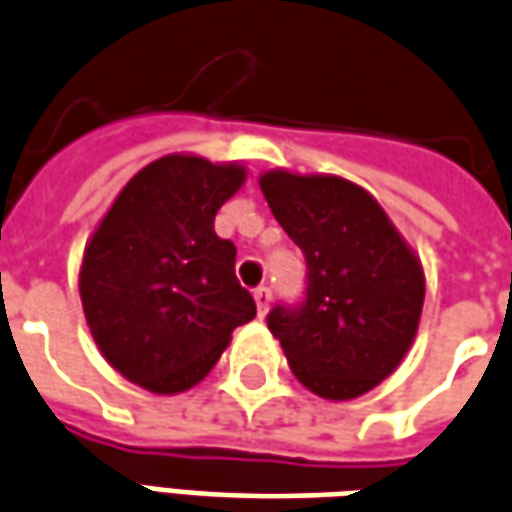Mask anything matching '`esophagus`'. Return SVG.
Returning a JSON list of instances; mask_svg holds the SVG:
<instances>
[{
	"label": "esophagus",
	"mask_w": 512,
	"mask_h": 512,
	"mask_svg": "<svg viewBox=\"0 0 512 512\" xmlns=\"http://www.w3.org/2000/svg\"><path fill=\"white\" fill-rule=\"evenodd\" d=\"M252 296H255L257 313H260V316H266L268 305H271V291H268L266 285H260V288H255V293H252Z\"/></svg>",
	"instance_id": "34e87169"
}]
</instances>
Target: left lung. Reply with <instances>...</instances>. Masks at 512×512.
Listing matches in <instances>:
<instances>
[{
    "mask_svg": "<svg viewBox=\"0 0 512 512\" xmlns=\"http://www.w3.org/2000/svg\"><path fill=\"white\" fill-rule=\"evenodd\" d=\"M274 219L305 252L299 307L277 305L268 330L293 377L346 402L391 377L416 338L424 268L374 196L332 174H260Z\"/></svg>",
    "mask_w": 512,
    "mask_h": 512,
    "instance_id": "obj_1",
    "label": "left lung"
}]
</instances>
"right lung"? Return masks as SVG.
Masks as SVG:
<instances>
[{"label": "right lung", "mask_w": 512, "mask_h": 512, "mask_svg": "<svg viewBox=\"0 0 512 512\" xmlns=\"http://www.w3.org/2000/svg\"><path fill=\"white\" fill-rule=\"evenodd\" d=\"M241 163L166 155L138 171L85 246L80 299L99 352L152 393L194 388L257 313L235 244L213 230Z\"/></svg>", "instance_id": "1"}]
</instances>
